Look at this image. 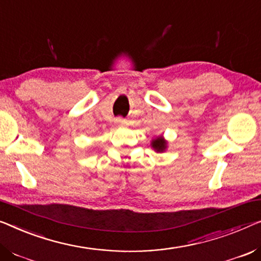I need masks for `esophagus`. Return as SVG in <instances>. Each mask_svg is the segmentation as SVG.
Wrapping results in <instances>:
<instances>
[{"instance_id": "1", "label": "esophagus", "mask_w": 261, "mask_h": 261, "mask_svg": "<svg viewBox=\"0 0 261 261\" xmlns=\"http://www.w3.org/2000/svg\"><path fill=\"white\" fill-rule=\"evenodd\" d=\"M115 123H116V125H118V126H123V125H125V124H126L125 119H123V118H116Z\"/></svg>"}]
</instances>
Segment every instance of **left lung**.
Returning <instances> with one entry per match:
<instances>
[{
    "mask_svg": "<svg viewBox=\"0 0 261 261\" xmlns=\"http://www.w3.org/2000/svg\"><path fill=\"white\" fill-rule=\"evenodd\" d=\"M152 147L154 150H157V151H164L165 150V147H166V143H165V141L164 139H162V138H157V139H154V141H152Z\"/></svg>",
    "mask_w": 261,
    "mask_h": 261,
    "instance_id": "left-lung-1",
    "label": "left lung"
}]
</instances>
